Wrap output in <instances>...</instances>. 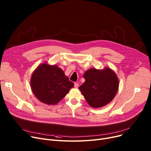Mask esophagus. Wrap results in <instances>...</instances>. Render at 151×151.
<instances>
[{
    "label": "esophagus",
    "mask_w": 151,
    "mask_h": 151,
    "mask_svg": "<svg viewBox=\"0 0 151 151\" xmlns=\"http://www.w3.org/2000/svg\"><path fill=\"white\" fill-rule=\"evenodd\" d=\"M74 87L75 88H78V87H79V84L78 83H75V84H74Z\"/></svg>",
    "instance_id": "obj_1"
}]
</instances>
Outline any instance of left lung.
Returning a JSON list of instances; mask_svg holds the SVG:
<instances>
[{"label":"left lung","instance_id":"1","mask_svg":"<svg viewBox=\"0 0 151 151\" xmlns=\"http://www.w3.org/2000/svg\"><path fill=\"white\" fill-rule=\"evenodd\" d=\"M85 82L79 87L89 106L101 108L111 101L119 89L116 73L108 67L102 70L90 68L84 73Z\"/></svg>","mask_w":151,"mask_h":151}]
</instances>
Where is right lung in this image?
<instances>
[{
	"mask_svg": "<svg viewBox=\"0 0 151 151\" xmlns=\"http://www.w3.org/2000/svg\"><path fill=\"white\" fill-rule=\"evenodd\" d=\"M74 84L55 65L42 63L32 74L30 87L36 98L48 105H54L68 93Z\"/></svg>",
	"mask_w": 151,
	"mask_h": 151,
	"instance_id": "obj_1",
	"label": "right lung"
}]
</instances>
